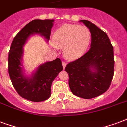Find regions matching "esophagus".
Here are the masks:
<instances>
[{
    "label": "esophagus",
    "mask_w": 127,
    "mask_h": 127,
    "mask_svg": "<svg viewBox=\"0 0 127 127\" xmlns=\"http://www.w3.org/2000/svg\"><path fill=\"white\" fill-rule=\"evenodd\" d=\"M62 65H63V69L64 70L66 66V63L64 61H62Z\"/></svg>",
    "instance_id": "obj_1"
}]
</instances>
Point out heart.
Masks as SVG:
<instances>
[{"label": "heart", "mask_w": 127, "mask_h": 127, "mask_svg": "<svg viewBox=\"0 0 127 127\" xmlns=\"http://www.w3.org/2000/svg\"><path fill=\"white\" fill-rule=\"evenodd\" d=\"M90 30L84 26L64 24L54 32L53 42L63 48L64 55L68 59H76L84 55L91 42Z\"/></svg>", "instance_id": "1"}]
</instances>
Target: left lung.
I'll use <instances>...</instances> for the list:
<instances>
[{
  "label": "left lung",
  "instance_id": "left-lung-1",
  "mask_svg": "<svg viewBox=\"0 0 127 127\" xmlns=\"http://www.w3.org/2000/svg\"><path fill=\"white\" fill-rule=\"evenodd\" d=\"M92 35L90 49L65 68L69 76V86L74 95L92 99L105 92L114 73L113 47L103 30L90 21L82 20Z\"/></svg>",
  "mask_w": 127,
  "mask_h": 127
}]
</instances>
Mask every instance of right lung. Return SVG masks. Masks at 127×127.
<instances>
[{"instance_id": "1", "label": "right lung", "mask_w": 127, "mask_h": 127, "mask_svg": "<svg viewBox=\"0 0 127 127\" xmlns=\"http://www.w3.org/2000/svg\"><path fill=\"white\" fill-rule=\"evenodd\" d=\"M54 20H34L26 24L15 36L8 53V73L16 90L22 97L40 102L49 98L52 82L63 70L59 58L46 62L37 67L30 76L25 75L22 64L23 46L33 35L49 40Z\"/></svg>"}]
</instances>
